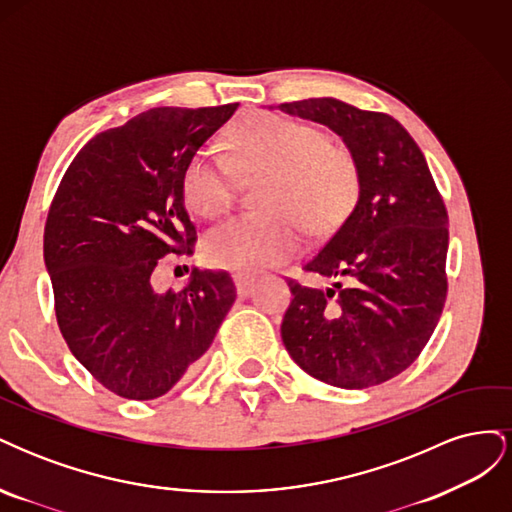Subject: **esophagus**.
Listing matches in <instances>:
<instances>
[{"mask_svg":"<svg viewBox=\"0 0 512 512\" xmlns=\"http://www.w3.org/2000/svg\"><path fill=\"white\" fill-rule=\"evenodd\" d=\"M254 280L247 275H235V286H237V294L239 297H250L252 290H254Z\"/></svg>","mask_w":512,"mask_h":512,"instance_id":"esophagus-1","label":"esophagus"}]
</instances>
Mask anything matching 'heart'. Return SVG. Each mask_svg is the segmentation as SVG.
<instances>
[{
	"instance_id": "b5f03b06",
	"label": "heart",
	"mask_w": 512,
	"mask_h": 512,
	"mask_svg": "<svg viewBox=\"0 0 512 512\" xmlns=\"http://www.w3.org/2000/svg\"><path fill=\"white\" fill-rule=\"evenodd\" d=\"M237 173L265 175L254 215H239L207 232L203 256L215 269L256 275L301 252L307 228L327 235L346 220L361 190L350 147L303 121L258 113L232 130L226 156L200 151L183 170L190 211L218 218L235 200Z\"/></svg>"
}]
</instances>
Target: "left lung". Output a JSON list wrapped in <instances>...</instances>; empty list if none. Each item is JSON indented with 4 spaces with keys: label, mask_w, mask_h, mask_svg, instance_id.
<instances>
[{
    "label": "left lung",
    "mask_w": 512,
    "mask_h": 512,
    "mask_svg": "<svg viewBox=\"0 0 512 512\" xmlns=\"http://www.w3.org/2000/svg\"><path fill=\"white\" fill-rule=\"evenodd\" d=\"M280 111L329 126L359 164L361 190L303 271L327 290L288 280L282 339L316 380L367 389L408 369L446 301L448 213L423 151L397 119L335 98L284 102Z\"/></svg>",
    "instance_id": "8db88e82"
}]
</instances>
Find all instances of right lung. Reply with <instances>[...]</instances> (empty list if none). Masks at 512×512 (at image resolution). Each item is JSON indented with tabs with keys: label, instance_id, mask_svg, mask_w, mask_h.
<instances>
[{
	"label": "right lung",
	"instance_id": "right-lung-1",
	"mask_svg": "<svg viewBox=\"0 0 512 512\" xmlns=\"http://www.w3.org/2000/svg\"><path fill=\"white\" fill-rule=\"evenodd\" d=\"M239 104L151 108L96 134L61 179L44 226L55 316L70 352L111 393L166 395L211 346L237 299L226 271L158 292L168 254H194L183 170Z\"/></svg>",
	"mask_w": 512,
	"mask_h": 512
}]
</instances>
